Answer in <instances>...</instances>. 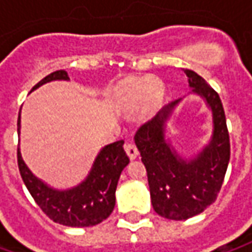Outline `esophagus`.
<instances>
[{
    "label": "esophagus",
    "mask_w": 252,
    "mask_h": 252,
    "mask_svg": "<svg viewBox=\"0 0 252 252\" xmlns=\"http://www.w3.org/2000/svg\"><path fill=\"white\" fill-rule=\"evenodd\" d=\"M124 149H126V155H128V158L131 159V160L137 159L138 149H137V147L134 145V144H126V147H124Z\"/></svg>",
    "instance_id": "1"
}]
</instances>
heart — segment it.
Masks as SVG:
<instances>
[{"mask_svg":"<svg viewBox=\"0 0 252 252\" xmlns=\"http://www.w3.org/2000/svg\"><path fill=\"white\" fill-rule=\"evenodd\" d=\"M166 89L163 83L152 77H138L121 82L114 89L113 101L117 108L126 113H132L142 108V113L155 115L165 103Z\"/></svg>","mask_w":252,"mask_h":252,"instance_id":"obj_1","label":"heart"}]
</instances>
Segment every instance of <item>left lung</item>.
Here are the masks:
<instances>
[{"mask_svg": "<svg viewBox=\"0 0 252 252\" xmlns=\"http://www.w3.org/2000/svg\"><path fill=\"white\" fill-rule=\"evenodd\" d=\"M191 93L212 111L209 142L193 157H182L166 137L168 123L182 98L163 107L135 134V145L145 165L152 207L160 217L186 220L204 212L216 200L230 160V138L219 94L197 73L185 70Z\"/></svg>", "mask_w": 252, "mask_h": 252, "instance_id": "8db88e82", "label": "left lung"}]
</instances>
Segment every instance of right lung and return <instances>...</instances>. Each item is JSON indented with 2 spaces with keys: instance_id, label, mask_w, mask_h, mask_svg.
Returning a JSON list of instances; mask_svg holds the SVG:
<instances>
[{
  "instance_id": "1",
  "label": "right lung",
  "mask_w": 252,
  "mask_h": 252,
  "mask_svg": "<svg viewBox=\"0 0 252 252\" xmlns=\"http://www.w3.org/2000/svg\"><path fill=\"white\" fill-rule=\"evenodd\" d=\"M55 80H69L67 71L50 73L31 92ZM19 132L21 111L18 117ZM123 145L124 141H117L101 148L86 179L70 189H56L36 178L24 162L19 148L18 168L31 196L50 220L69 227H92L101 223L114 210L117 183L121 172L129 163Z\"/></svg>"
}]
</instances>
